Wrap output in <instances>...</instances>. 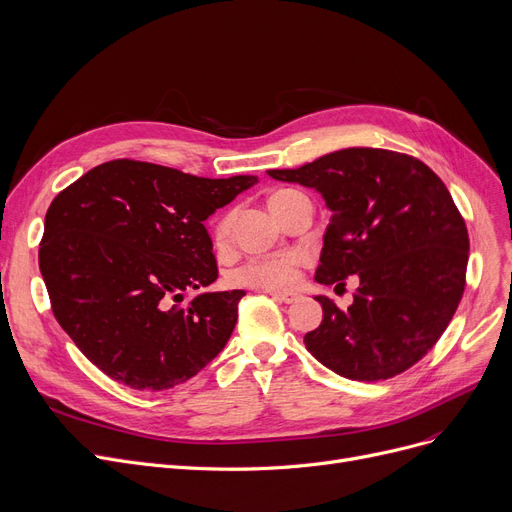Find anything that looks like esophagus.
<instances>
[{"label":"esophagus","instance_id":"1","mask_svg":"<svg viewBox=\"0 0 512 512\" xmlns=\"http://www.w3.org/2000/svg\"><path fill=\"white\" fill-rule=\"evenodd\" d=\"M269 294H271L275 300L283 302V304H294V302L300 300V296L294 294V291H269Z\"/></svg>","mask_w":512,"mask_h":512}]
</instances>
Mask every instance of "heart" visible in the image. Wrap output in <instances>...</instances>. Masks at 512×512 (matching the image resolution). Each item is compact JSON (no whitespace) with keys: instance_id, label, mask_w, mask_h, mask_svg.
<instances>
[{"instance_id":"obj_1","label":"heart","mask_w":512,"mask_h":512,"mask_svg":"<svg viewBox=\"0 0 512 512\" xmlns=\"http://www.w3.org/2000/svg\"><path fill=\"white\" fill-rule=\"evenodd\" d=\"M287 193H291V189L275 191L269 204L275 206L279 200H283L287 196ZM233 223H235L233 210H227L214 218L212 239L216 246H223V243L229 241ZM302 262H304L302 254H296V252L269 256V258H254V260L243 262L239 269H235L231 275V281L237 285H250V287H258V289H266V291L289 289L300 279Z\"/></svg>"}]
</instances>
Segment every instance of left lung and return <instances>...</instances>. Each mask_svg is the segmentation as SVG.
<instances>
[{"mask_svg": "<svg viewBox=\"0 0 512 512\" xmlns=\"http://www.w3.org/2000/svg\"><path fill=\"white\" fill-rule=\"evenodd\" d=\"M269 175L314 187L331 210L314 279H360L348 310L316 296L323 323L304 335L306 350L354 381L410 369L442 337L465 291L469 233L444 181L425 162L379 148Z\"/></svg>", "mask_w": 512, "mask_h": 512, "instance_id": "obj_1", "label": "left lung"}]
</instances>
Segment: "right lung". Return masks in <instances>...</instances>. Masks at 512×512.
I'll return each mask as SVG.
<instances>
[{
    "mask_svg": "<svg viewBox=\"0 0 512 512\" xmlns=\"http://www.w3.org/2000/svg\"><path fill=\"white\" fill-rule=\"evenodd\" d=\"M256 181L123 158L58 193L39 269L56 321L97 369L139 392H162L225 348L246 291L181 302L218 277L204 221Z\"/></svg>",
    "mask_w": 512,
    "mask_h": 512,
    "instance_id": "right-lung-1",
    "label": "right lung"
}]
</instances>
